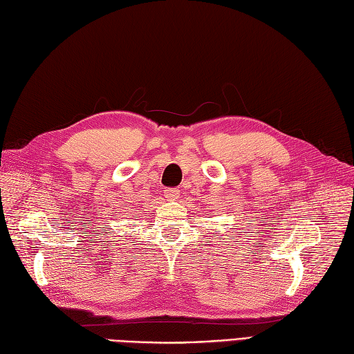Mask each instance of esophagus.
<instances>
[{
    "label": "esophagus",
    "mask_w": 354,
    "mask_h": 354,
    "mask_svg": "<svg viewBox=\"0 0 354 354\" xmlns=\"http://www.w3.org/2000/svg\"><path fill=\"white\" fill-rule=\"evenodd\" d=\"M164 196L169 201H175L179 198V190L178 189H165L164 190Z\"/></svg>",
    "instance_id": "1"
}]
</instances>
